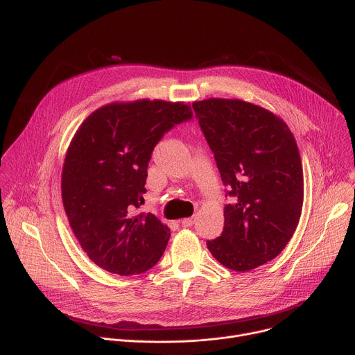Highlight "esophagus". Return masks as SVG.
Masks as SVG:
<instances>
[{
  "mask_svg": "<svg viewBox=\"0 0 355 355\" xmlns=\"http://www.w3.org/2000/svg\"><path fill=\"white\" fill-rule=\"evenodd\" d=\"M195 223V218H187V219H182L181 220V225L184 226V227H189V226H192Z\"/></svg>",
  "mask_w": 355,
  "mask_h": 355,
  "instance_id": "esophagus-1",
  "label": "esophagus"
}]
</instances>
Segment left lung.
<instances>
[{
  "label": "left lung",
  "mask_w": 355,
  "mask_h": 355,
  "mask_svg": "<svg viewBox=\"0 0 355 355\" xmlns=\"http://www.w3.org/2000/svg\"><path fill=\"white\" fill-rule=\"evenodd\" d=\"M232 204L222 234L208 240L212 256L233 271H250L285 248L299 223L303 171L286 123L240 99L192 104Z\"/></svg>",
  "instance_id": "8db88e82"
}]
</instances>
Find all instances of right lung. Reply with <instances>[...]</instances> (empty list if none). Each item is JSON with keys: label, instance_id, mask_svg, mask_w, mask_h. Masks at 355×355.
Segmentation results:
<instances>
[{"label": "right lung", "instance_id": "right-lung-1", "mask_svg": "<svg viewBox=\"0 0 355 355\" xmlns=\"http://www.w3.org/2000/svg\"><path fill=\"white\" fill-rule=\"evenodd\" d=\"M191 118L182 103H114L92 112L74 135L63 166L62 198L77 240L98 267L135 275L162 259L170 229L136 209L144 202L153 148L164 133Z\"/></svg>", "mask_w": 355, "mask_h": 355}]
</instances>
